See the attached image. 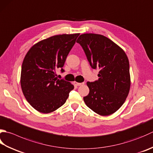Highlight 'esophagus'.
<instances>
[{"mask_svg": "<svg viewBox=\"0 0 153 153\" xmlns=\"http://www.w3.org/2000/svg\"><path fill=\"white\" fill-rule=\"evenodd\" d=\"M74 84L77 86H80V85H82L83 84V83H78V82H74Z\"/></svg>", "mask_w": 153, "mask_h": 153, "instance_id": "34e87169", "label": "esophagus"}]
</instances>
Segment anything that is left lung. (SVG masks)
I'll return each instance as SVG.
<instances>
[{
    "label": "left lung",
    "mask_w": 153,
    "mask_h": 153,
    "mask_svg": "<svg viewBox=\"0 0 153 153\" xmlns=\"http://www.w3.org/2000/svg\"><path fill=\"white\" fill-rule=\"evenodd\" d=\"M79 43L93 69H100L99 79L87 82L89 93L83 97L86 105L97 114L117 111L126 100L131 86L129 62L121 48L97 34L79 36Z\"/></svg>",
    "instance_id": "1"
}]
</instances>
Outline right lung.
<instances>
[{"instance_id":"obj_1","label":"right lung","mask_w":153,"mask_h":153,"mask_svg":"<svg viewBox=\"0 0 153 153\" xmlns=\"http://www.w3.org/2000/svg\"><path fill=\"white\" fill-rule=\"evenodd\" d=\"M79 34H61L34 44L27 52L21 70V88L30 105L49 113L64 105L74 88L71 83L56 77V70L63 69L69 52Z\"/></svg>"}]
</instances>
